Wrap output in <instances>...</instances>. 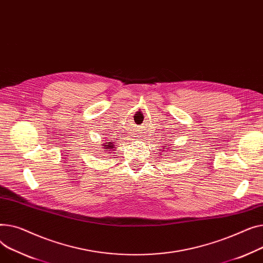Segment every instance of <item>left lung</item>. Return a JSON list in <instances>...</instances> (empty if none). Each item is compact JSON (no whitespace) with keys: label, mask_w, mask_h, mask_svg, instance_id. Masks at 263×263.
Masks as SVG:
<instances>
[{"label":"left lung","mask_w":263,"mask_h":263,"mask_svg":"<svg viewBox=\"0 0 263 263\" xmlns=\"http://www.w3.org/2000/svg\"><path fill=\"white\" fill-rule=\"evenodd\" d=\"M161 152H163L164 154H167V153H166V148H164L163 146H162V149H161Z\"/></svg>","instance_id":"left-lung-1"}]
</instances>
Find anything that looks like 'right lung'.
<instances>
[{"label": "right lung", "mask_w": 263, "mask_h": 263, "mask_svg": "<svg viewBox=\"0 0 263 263\" xmlns=\"http://www.w3.org/2000/svg\"><path fill=\"white\" fill-rule=\"evenodd\" d=\"M102 146H104V149L108 153V154H109V153H111L112 151H115V143L111 141V142H106V143H104Z\"/></svg>", "instance_id": "obj_1"}]
</instances>
